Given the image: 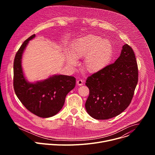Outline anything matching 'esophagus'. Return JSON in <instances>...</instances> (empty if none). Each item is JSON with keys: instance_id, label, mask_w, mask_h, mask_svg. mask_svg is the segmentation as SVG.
Here are the masks:
<instances>
[{"instance_id": "34e87169", "label": "esophagus", "mask_w": 155, "mask_h": 155, "mask_svg": "<svg viewBox=\"0 0 155 155\" xmlns=\"http://www.w3.org/2000/svg\"><path fill=\"white\" fill-rule=\"evenodd\" d=\"M77 84L78 85V86H81L83 84V81L82 80H78L77 81Z\"/></svg>"}]
</instances>
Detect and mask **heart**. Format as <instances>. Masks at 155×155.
<instances>
[{
  "label": "heart",
  "instance_id": "heart-1",
  "mask_svg": "<svg viewBox=\"0 0 155 155\" xmlns=\"http://www.w3.org/2000/svg\"><path fill=\"white\" fill-rule=\"evenodd\" d=\"M71 54L66 58L68 63L75 66V59L84 57V68L91 74L104 69L111 61L113 49L110 42L98 36L88 35L78 39L71 51Z\"/></svg>",
  "mask_w": 155,
  "mask_h": 155
}]
</instances>
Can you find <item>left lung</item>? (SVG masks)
Segmentation results:
<instances>
[{"mask_svg": "<svg viewBox=\"0 0 155 155\" xmlns=\"http://www.w3.org/2000/svg\"><path fill=\"white\" fill-rule=\"evenodd\" d=\"M138 82L134 52L125 44L116 61L88 77L85 84L90 90L85 108L91 117L107 120L115 117L129 105Z\"/></svg>", "mask_w": 155, "mask_h": 155, "instance_id": "8db88e82", "label": "left lung"}]
</instances>
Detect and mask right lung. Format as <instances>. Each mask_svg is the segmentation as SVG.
<instances>
[{"instance_id": "right-lung-1", "label": "right lung", "mask_w": 155, "mask_h": 155, "mask_svg": "<svg viewBox=\"0 0 155 155\" xmlns=\"http://www.w3.org/2000/svg\"><path fill=\"white\" fill-rule=\"evenodd\" d=\"M31 35L22 44L13 63V87L21 102L33 114L41 118H49L57 114L62 108L67 94L75 86V78L68 75H53L34 83L28 82L21 66L22 54Z\"/></svg>"}]
</instances>
